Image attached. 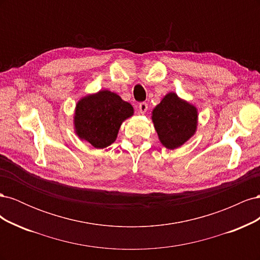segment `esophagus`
Returning <instances> with one entry per match:
<instances>
[{
	"instance_id": "obj_1",
	"label": "esophagus",
	"mask_w": 260,
	"mask_h": 260,
	"mask_svg": "<svg viewBox=\"0 0 260 260\" xmlns=\"http://www.w3.org/2000/svg\"><path fill=\"white\" fill-rule=\"evenodd\" d=\"M147 103L146 102H142V103H140L139 104V112L141 113V114H145L146 113V111H147Z\"/></svg>"
}]
</instances>
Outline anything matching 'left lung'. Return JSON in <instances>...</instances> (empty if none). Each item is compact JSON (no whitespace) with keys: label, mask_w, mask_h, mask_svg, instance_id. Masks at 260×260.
Here are the masks:
<instances>
[{"label":"left lung","mask_w":260,"mask_h":260,"mask_svg":"<svg viewBox=\"0 0 260 260\" xmlns=\"http://www.w3.org/2000/svg\"><path fill=\"white\" fill-rule=\"evenodd\" d=\"M152 119L160 142L174 149L182 145L196 130L198 112L177 94L168 93L153 111Z\"/></svg>","instance_id":"1"}]
</instances>
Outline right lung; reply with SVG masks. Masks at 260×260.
<instances>
[{"mask_svg":"<svg viewBox=\"0 0 260 260\" xmlns=\"http://www.w3.org/2000/svg\"><path fill=\"white\" fill-rule=\"evenodd\" d=\"M132 114L131 104L122 101L116 93L100 91L78 102L76 132L94 147L104 148L114 142L122 121Z\"/></svg>","mask_w":260,"mask_h":260,"instance_id":"add662e5","label":"right lung"}]
</instances>
